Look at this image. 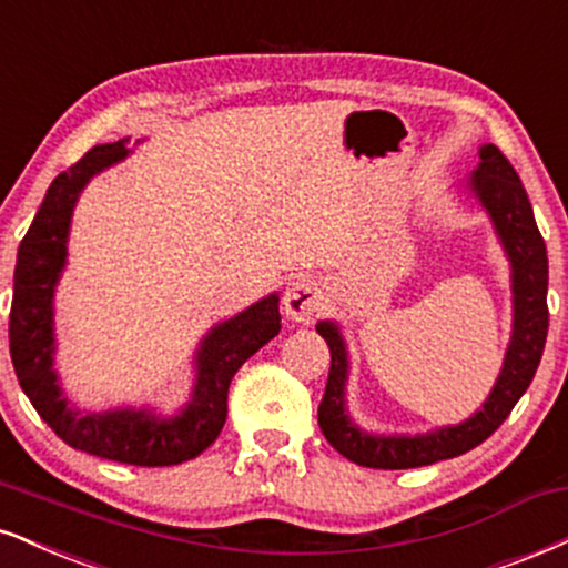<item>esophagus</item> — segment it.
<instances>
[{
	"mask_svg": "<svg viewBox=\"0 0 568 568\" xmlns=\"http://www.w3.org/2000/svg\"><path fill=\"white\" fill-rule=\"evenodd\" d=\"M283 310L293 320V323L310 325L312 320L325 310L323 288H320V285L314 283V280H310V277L293 280L291 288L285 291Z\"/></svg>",
	"mask_w": 568,
	"mask_h": 568,
	"instance_id": "esophagus-1",
	"label": "esophagus"
}]
</instances>
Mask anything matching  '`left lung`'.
Wrapping results in <instances>:
<instances>
[{
	"label": "left lung",
	"instance_id": "obj_1",
	"mask_svg": "<svg viewBox=\"0 0 568 568\" xmlns=\"http://www.w3.org/2000/svg\"><path fill=\"white\" fill-rule=\"evenodd\" d=\"M479 159L481 163L470 174L468 187L495 224L497 237L510 258V283H514V336L505 352L500 378L479 413L457 426H444L418 436L367 434L357 428L346 409V378H349L346 341L336 323L331 320L317 323V333L331 349V373H327L317 420L333 449L357 466L384 470L418 468L479 447L503 426L510 409L529 388L542 359L545 338H548V251L524 184L510 161L495 145H481Z\"/></svg>",
	"mask_w": 568,
	"mask_h": 568
}]
</instances>
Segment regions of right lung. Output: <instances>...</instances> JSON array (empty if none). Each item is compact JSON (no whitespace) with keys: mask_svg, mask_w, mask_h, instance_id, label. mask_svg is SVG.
<instances>
[{"mask_svg":"<svg viewBox=\"0 0 568 568\" xmlns=\"http://www.w3.org/2000/svg\"><path fill=\"white\" fill-rule=\"evenodd\" d=\"M126 155V140L98 145L52 180L18 248L10 306V357L33 409L73 449L126 466H176L201 455L222 432L232 375L280 333V296L272 293L237 317L211 327L195 354L193 399L174 418H159L150 409L132 407L81 413L68 405L52 367V298L65 266L68 227L84 184Z\"/></svg>","mask_w":568,"mask_h":568,"instance_id":"1","label":"right lung"}]
</instances>
